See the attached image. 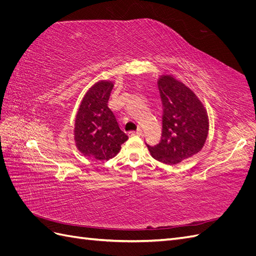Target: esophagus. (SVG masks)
<instances>
[{"mask_svg": "<svg viewBox=\"0 0 256 256\" xmlns=\"http://www.w3.org/2000/svg\"><path fill=\"white\" fill-rule=\"evenodd\" d=\"M131 136H142V129L141 128H138L136 131H131L129 132Z\"/></svg>", "mask_w": 256, "mask_h": 256, "instance_id": "1", "label": "esophagus"}]
</instances>
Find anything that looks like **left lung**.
<instances>
[{"instance_id":"1","label":"left lung","mask_w":256,"mask_h":256,"mask_svg":"<svg viewBox=\"0 0 256 256\" xmlns=\"http://www.w3.org/2000/svg\"><path fill=\"white\" fill-rule=\"evenodd\" d=\"M158 88L164 106L161 141L147 147L152 158L177 164L202 150L208 136V115L196 92L173 74H161Z\"/></svg>"}]
</instances>
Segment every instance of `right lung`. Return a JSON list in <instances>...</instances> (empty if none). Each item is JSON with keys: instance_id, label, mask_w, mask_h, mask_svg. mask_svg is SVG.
I'll list each match as a JSON object with an SVG mask.
<instances>
[{"instance_id": "right-lung-1", "label": "right lung", "mask_w": 256, "mask_h": 256, "mask_svg": "<svg viewBox=\"0 0 256 256\" xmlns=\"http://www.w3.org/2000/svg\"><path fill=\"white\" fill-rule=\"evenodd\" d=\"M112 80H99L85 92L74 118L76 147L84 156L99 161L112 159L128 140L108 106L113 90Z\"/></svg>"}]
</instances>
